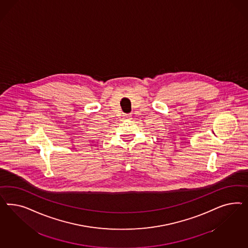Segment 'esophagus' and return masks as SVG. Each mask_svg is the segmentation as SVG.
<instances>
[{
    "label": "esophagus",
    "mask_w": 248,
    "mask_h": 248,
    "mask_svg": "<svg viewBox=\"0 0 248 248\" xmlns=\"http://www.w3.org/2000/svg\"><path fill=\"white\" fill-rule=\"evenodd\" d=\"M124 119H132V118H131V117H132V115H131V114H124Z\"/></svg>",
    "instance_id": "34e87169"
}]
</instances>
